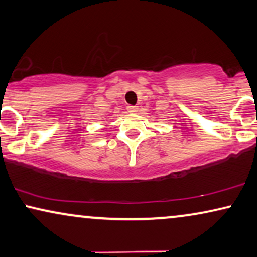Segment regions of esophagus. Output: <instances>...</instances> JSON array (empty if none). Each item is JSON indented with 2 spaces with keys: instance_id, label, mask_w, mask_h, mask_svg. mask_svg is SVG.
<instances>
[{
  "instance_id": "obj_1",
  "label": "esophagus",
  "mask_w": 257,
  "mask_h": 257,
  "mask_svg": "<svg viewBox=\"0 0 257 257\" xmlns=\"http://www.w3.org/2000/svg\"><path fill=\"white\" fill-rule=\"evenodd\" d=\"M127 111L130 112V113H135V112H137L138 111V106H132V105H128L127 107Z\"/></svg>"
}]
</instances>
